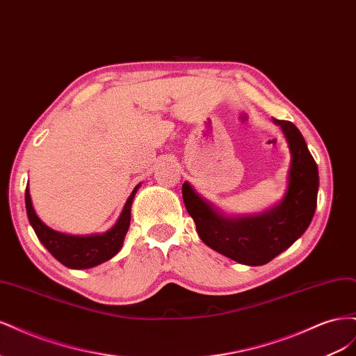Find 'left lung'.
<instances>
[{
	"label": "left lung",
	"instance_id": "1",
	"mask_svg": "<svg viewBox=\"0 0 356 356\" xmlns=\"http://www.w3.org/2000/svg\"><path fill=\"white\" fill-rule=\"evenodd\" d=\"M291 149L289 182L284 200L261 215L225 218L199 197L188 182L182 199L200 239L212 250L248 266L266 264L293 245L314 218L318 200V165L303 135L288 120H276Z\"/></svg>",
	"mask_w": 356,
	"mask_h": 356
}]
</instances>
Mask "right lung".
Instances as JSON below:
<instances>
[{"label":"right lung","mask_w":356,"mask_h":356,"mask_svg":"<svg viewBox=\"0 0 356 356\" xmlns=\"http://www.w3.org/2000/svg\"><path fill=\"white\" fill-rule=\"evenodd\" d=\"M138 188L139 186H136L132 195L129 196L120 218L117 220L114 227L104 234L68 236L51 230L37 217L34 208H32L28 186L25 191L26 213L37 238L58 261L70 268H90L110 260L120 251L129 224H131V207Z\"/></svg>","instance_id":"right-lung-1"}]
</instances>
